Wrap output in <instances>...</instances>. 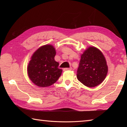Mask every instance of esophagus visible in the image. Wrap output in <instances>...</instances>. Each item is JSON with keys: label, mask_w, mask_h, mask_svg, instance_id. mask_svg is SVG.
<instances>
[{"label": "esophagus", "mask_w": 127, "mask_h": 127, "mask_svg": "<svg viewBox=\"0 0 127 127\" xmlns=\"http://www.w3.org/2000/svg\"><path fill=\"white\" fill-rule=\"evenodd\" d=\"M72 70V68L70 67V68H66L63 69L64 71H65V70Z\"/></svg>", "instance_id": "1"}]
</instances>
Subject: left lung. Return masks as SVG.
Segmentation results:
<instances>
[{
  "mask_svg": "<svg viewBox=\"0 0 127 127\" xmlns=\"http://www.w3.org/2000/svg\"><path fill=\"white\" fill-rule=\"evenodd\" d=\"M108 72L106 59L99 49L90 46L81 55L77 78L88 87H94L104 81Z\"/></svg>",
  "mask_w": 127,
  "mask_h": 127,
  "instance_id": "left-lung-1",
  "label": "left lung"
}]
</instances>
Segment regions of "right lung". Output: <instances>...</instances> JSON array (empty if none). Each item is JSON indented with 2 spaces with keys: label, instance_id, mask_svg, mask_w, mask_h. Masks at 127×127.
Wrapping results in <instances>:
<instances>
[{
  "label": "right lung",
  "instance_id": "add662e5",
  "mask_svg": "<svg viewBox=\"0 0 127 127\" xmlns=\"http://www.w3.org/2000/svg\"><path fill=\"white\" fill-rule=\"evenodd\" d=\"M56 50L52 45L46 44L37 49L31 57L27 65L29 78L40 87H49L57 81L62 73L59 63L54 57Z\"/></svg>",
  "mask_w": 127,
  "mask_h": 127
}]
</instances>
